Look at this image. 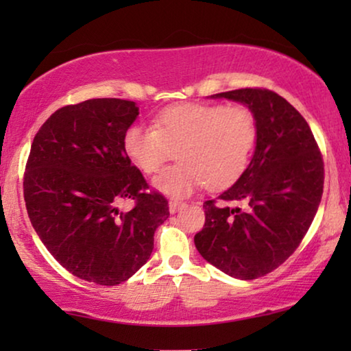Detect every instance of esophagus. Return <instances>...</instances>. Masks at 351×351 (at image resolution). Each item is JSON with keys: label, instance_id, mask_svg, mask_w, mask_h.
<instances>
[{"label": "esophagus", "instance_id": "obj_1", "mask_svg": "<svg viewBox=\"0 0 351 351\" xmlns=\"http://www.w3.org/2000/svg\"><path fill=\"white\" fill-rule=\"evenodd\" d=\"M184 207H186V203H181V201H173V199H171L170 203H169L170 213H176L178 210L184 209Z\"/></svg>", "mask_w": 351, "mask_h": 351}]
</instances>
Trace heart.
Masks as SVG:
<instances>
[{
    "mask_svg": "<svg viewBox=\"0 0 351 351\" xmlns=\"http://www.w3.org/2000/svg\"><path fill=\"white\" fill-rule=\"evenodd\" d=\"M257 142V122L245 105L178 104L154 117L153 127H130L123 148L136 167L154 173L175 150L176 162L153 180V187L182 198L204 182L229 187L245 173Z\"/></svg>",
    "mask_w": 351,
    "mask_h": 351,
    "instance_id": "1",
    "label": "heart"
}]
</instances>
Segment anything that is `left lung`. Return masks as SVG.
Instances as JSON below:
<instances>
[{"mask_svg": "<svg viewBox=\"0 0 351 351\" xmlns=\"http://www.w3.org/2000/svg\"><path fill=\"white\" fill-rule=\"evenodd\" d=\"M246 105L257 122L247 169L232 187L203 204L204 228L195 235L201 257L240 280L278 268L316 215L324 193V161L311 128L274 91L241 88L210 96Z\"/></svg>", "mask_w": 351, "mask_h": 351, "instance_id": "8db88e82", "label": "left lung"}]
</instances>
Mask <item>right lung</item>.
Segmentation results:
<instances>
[{"mask_svg":"<svg viewBox=\"0 0 351 351\" xmlns=\"http://www.w3.org/2000/svg\"><path fill=\"white\" fill-rule=\"evenodd\" d=\"M138 116L122 99L63 106L35 134L26 164V209L40 240L71 274L105 287L147 263L154 230L170 215L123 148ZM127 199L135 207L119 211Z\"/></svg>","mask_w":351,"mask_h":351,"instance_id":"right-lung-1","label":"right lung"}]
</instances>
